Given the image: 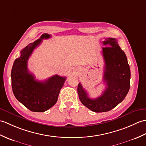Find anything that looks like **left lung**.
Masks as SVG:
<instances>
[{
	"label": "left lung",
	"mask_w": 146,
	"mask_h": 146,
	"mask_svg": "<svg viewBox=\"0 0 146 146\" xmlns=\"http://www.w3.org/2000/svg\"><path fill=\"white\" fill-rule=\"evenodd\" d=\"M103 44L106 46L102 48L105 61L104 82L106 88L95 99L89 98L80 83L77 88L82 103L95 112L108 111L115 107L125 98L130 88L131 70L125 52L115 38L105 39Z\"/></svg>",
	"instance_id": "obj_1"
}]
</instances>
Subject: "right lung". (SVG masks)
<instances>
[{"instance_id":"obj_1","label":"right lung","mask_w":146,"mask_h":146,"mask_svg":"<svg viewBox=\"0 0 146 146\" xmlns=\"http://www.w3.org/2000/svg\"><path fill=\"white\" fill-rule=\"evenodd\" d=\"M51 35L44 33L41 38L30 43L21 51V56L14 62L11 71L12 88L17 100L29 110L43 112L56 103L60 90L66 77L58 75L46 81L39 82L27 69V60L42 40L49 39Z\"/></svg>"}]
</instances>
